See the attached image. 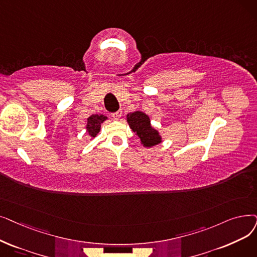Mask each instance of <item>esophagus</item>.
Wrapping results in <instances>:
<instances>
[{"label":"esophagus","mask_w":257,"mask_h":257,"mask_svg":"<svg viewBox=\"0 0 257 257\" xmlns=\"http://www.w3.org/2000/svg\"><path fill=\"white\" fill-rule=\"evenodd\" d=\"M121 116V111H116V112L112 113V117L114 119H119V117Z\"/></svg>","instance_id":"1"}]
</instances>
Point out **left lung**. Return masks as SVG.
I'll use <instances>...</instances> for the list:
<instances>
[{
    "label": "left lung",
    "instance_id": "obj_1",
    "mask_svg": "<svg viewBox=\"0 0 257 257\" xmlns=\"http://www.w3.org/2000/svg\"><path fill=\"white\" fill-rule=\"evenodd\" d=\"M127 121L132 131L140 138L144 147L150 148L162 143V137L159 131L151 126L150 118L146 113L142 111L128 113Z\"/></svg>",
    "mask_w": 257,
    "mask_h": 257
}]
</instances>
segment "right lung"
Instances as JSON below:
<instances>
[{
	"instance_id": "add662e5",
	"label": "right lung",
	"mask_w": 257,
	"mask_h": 257,
	"mask_svg": "<svg viewBox=\"0 0 257 257\" xmlns=\"http://www.w3.org/2000/svg\"><path fill=\"white\" fill-rule=\"evenodd\" d=\"M108 117L103 114H92L87 118L86 129L91 138H95L97 133L101 130V125Z\"/></svg>"
}]
</instances>
